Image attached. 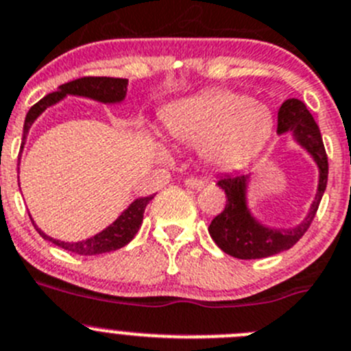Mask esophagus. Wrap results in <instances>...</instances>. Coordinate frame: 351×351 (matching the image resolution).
<instances>
[{"instance_id":"esophagus-1","label":"esophagus","mask_w":351,"mask_h":351,"mask_svg":"<svg viewBox=\"0 0 351 351\" xmlns=\"http://www.w3.org/2000/svg\"><path fill=\"white\" fill-rule=\"evenodd\" d=\"M186 186L191 189H196V191H199V189H203L206 186V182L203 181V179H196V178H189L186 179Z\"/></svg>"}]
</instances>
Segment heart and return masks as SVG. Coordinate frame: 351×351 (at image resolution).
Returning <instances> with one entry per match:
<instances>
[{
	"mask_svg": "<svg viewBox=\"0 0 351 351\" xmlns=\"http://www.w3.org/2000/svg\"><path fill=\"white\" fill-rule=\"evenodd\" d=\"M165 128L173 139L198 145L206 163L231 169L262 148L272 131V115L239 93L212 89L170 105Z\"/></svg>",
	"mask_w": 351,
	"mask_h": 351,
	"instance_id": "obj_1",
	"label": "heart"
}]
</instances>
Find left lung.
Returning a JSON list of instances; mask_svg holds the SVG:
<instances>
[{
	"label": "left lung",
	"mask_w": 351,
	"mask_h": 351,
	"mask_svg": "<svg viewBox=\"0 0 351 351\" xmlns=\"http://www.w3.org/2000/svg\"><path fill=\"white\" fill-rule=\"evenodd\" d=\"M278 134H291L293 141L305 149L319 170L315 198L306 215L295 228H269L252 213L248 205V188L252 173L231 172L220 176L217 186L228 196L226 208L212 220L208 232L223 253L241 260L267 258L286 252L300 241L315 217L319 203L328 186V155L322 136L312 113L300 99H286L278 113Z\"/></svg>",
	"instance_id": "1"
}]
</instances>
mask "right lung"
I'll use <instances>...</instances> for the list:
<instances>
[{
	"label": "right lung",
	"mask_w": 351,
	"mask_h": 351,
	"mask_svg": "<svg viewBox=\"0 0 351 351\" xmlns=\"http://www.w3.org/2000/svg\"><path fill=\"white\" fill-rule=\"evenodd\" d=\"M128 79L115 77H82L75 79L72 82H66V84H62L55 93L39 99L27 112L25 122H23L22 146L25 145V139H27L29 129L32 128V123L38 120V117L46 108L56 105L62 99H65L66 96H79V98L95 99V101L103 103V105H117V103H122L125 99V95H128ZM153 196L155 195L136 198L128 208L117 217L115 222L110 223L108 228L103 229L98 234L91 236L88 239H82V241H62V239L51 238V236H48L45 231H41L36 226L34 219L31 215L29 217H31L32 223H34L36 231L46 241L53 243V245L60 246V248L66 250L70 253H75V255H101V253L115 252V250L122 248V246H125L128 243H131L134 239L136 232L141 228L143 213H145L146 205L152 202Z\"/></svg>",
	"instance_id": "obj_1"
}]
</instances>
